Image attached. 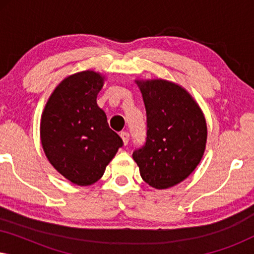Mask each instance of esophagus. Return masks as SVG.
Returning a JSON list of instances; mask_svg holds the SVG:
<instances>
[{
    "instance_id": "34e87169",
    "label": "esophagus",
    "mask_w": 254,
    "mask_h": 254,
    "mask_svg": "<svg viewBox=\"0 0 254 254\" xmlns=\"http://www.w3.org/2000/svg\"><path fill=\"white\" fill-rule=\"evenodd\" d=\"M120 136H121V138H123L124 144L125 145L128 144V142H129V133H128V131H121Z\"/></svg>"
}]
</instances>
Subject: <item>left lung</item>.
I'll return each mask as SVG.
<instances>
[{
    "mask_svg": "<svg viewBox=\"0 0 254 254\" xmlns=\"http://www.w3.org/2000/svg\"><path fill=\"white\" fill-rule=\"evenodd\" d=\"M136 83L147 113V136L133 158L145 183L157 190L169 189L186 179L202 158L206 120L182 86L164 79Z\"/></svg>",
    "mask_w": 254,
    "mask_h": 254,
    "instance_id": "1",
    "label": "left lung"
}]
</instances>
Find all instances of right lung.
<instances>
[{
    "label": "right lung",
    "instance_id": "1",
    "mask_svg": "<svg viewBox=\"0 0 254 254\" xmlns=\"http://www.w3.org/2000/svg\"><path fill=\"white\" fill-rule=\"evenodd\" d=\"M103 84L102 76L91 70L69 76L52 93L41 117V144L48 161L79 186L102 178L106 165L124 145L97 105Z\"/></svg>",
    "mask_w": 254,
    "mask_h": 254
}]
</instances>
